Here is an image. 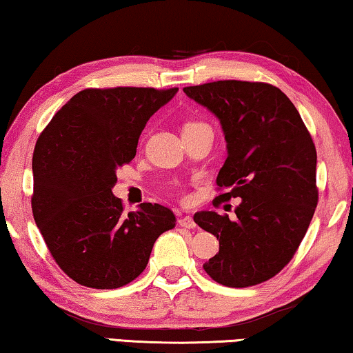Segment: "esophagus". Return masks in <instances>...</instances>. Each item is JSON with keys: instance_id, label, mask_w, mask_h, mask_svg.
<instances>
[{"instance_id": "obj_1", "label": "esophagus", "mask_w": 353, "mask_h": 353, "mask_svg": "<svg viewBox=\"0 0 353 353\" xmlns=\"http://www.w3.org/2000/svg\"><path fill=\"white\" fill-rule=\"evenodd\" d=\"M179 225L183 228H194L196 227V223H194V220L190 217V215H185V217H182L179 220Z\"/></svg>"}]
</instances>
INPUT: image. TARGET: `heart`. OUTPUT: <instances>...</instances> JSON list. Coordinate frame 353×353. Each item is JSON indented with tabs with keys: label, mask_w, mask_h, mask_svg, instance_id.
<instances>
[{
	"label": "heart",
	"mask_w": 353,
	"mask_h": 353,
	"mask_svg": "<svg viewBox=\"0 0 353 353\" xmlns=\"http://www.w3.org/2000/svg\"><path fill=\"white\" fill-rule=\"evenodd\" d=\"M192 125H199V123H190V125H187V126H192Z\"/></svg>",
	"instance_id": "b5f03b06"
}]
</instances>
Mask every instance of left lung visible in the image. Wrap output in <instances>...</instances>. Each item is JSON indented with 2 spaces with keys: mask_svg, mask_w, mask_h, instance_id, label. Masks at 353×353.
<instances>
[{
  "mask_svg": "<svg viewBox=\"0 0 353 353\" xmlns=\"http://www.w3.org/2000/svg\"><path fill=\"white\" fill-rule=\"evenodd\" d=\"M183 93L219 119L227 141L219 199L241 198L236 219L201 210L193 220L217 236L203 265L215 282L243 288L276 276L296 252L317 206V152L287 94L261 82L217 81Z\"/></svg>",
  "mask_w": 353,
  "mask_h": 353,
  "instance_id": "8db88e82",
  "label": "left lung"
}]
</instances>
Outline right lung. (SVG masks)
I'll return each instance as SVG.
<instances>
[{
  "instance_id": "obj_1",
  "label": "right lung",
  "mask_w": 353,
  "mask_h": 353,
  "mask_svg": "<svg viewBox=\"0 0 353 353\" xmlns=\"http://www.w3.org/2000/svg\"><path fill=\"white\" fill-rule=\"evenodd\" d=\"M179 88H87L42 131L33 154V217L52 256L72 281L119 288L145 270L152 247L176 217L160 204L123 212L112 193L117 170L136 155L139 136Z\"/></svg>"
}]
</instances>
